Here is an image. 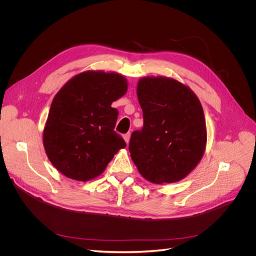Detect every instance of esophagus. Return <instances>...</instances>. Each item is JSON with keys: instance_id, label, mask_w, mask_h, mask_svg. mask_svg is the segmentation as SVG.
Returning <instances> with one entry per match:
<instances>
[{"instance_id": "1", "label": "esophagus", "mask_w": 256, "mask_h": 256, "mask_svg": "<svg viewBox=\"0 0 256 256\" xmlns=\"http://www.w3.org/2000/svg\"><path fill=\"white\" fill-rule=\"evenodd\" d=\"M130 132L124 134V141H126V144H128V142H130Z\"/></svg>"}]
</instances>
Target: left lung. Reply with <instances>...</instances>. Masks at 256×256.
<instances>
[{"mask_svg": "<svg viewBox=\"0 0 256 256\" xmlns=\"http://www.w3.org/2000/svg\"><path fill=\"white\" fill-rule=\"evenodd\" d=\"M137 96L144 124L130 136L132 162L150 182L182 180L206 150V126L200 100L189 87L166 76L141 78Z\"/></svg>", "mask_w": 256, "mask_h": 256, "instance_id": "left-lung-1", "label": "left lung"}]
</instances>
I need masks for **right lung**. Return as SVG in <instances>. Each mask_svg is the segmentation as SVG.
Returning <instances> with one entry per match:
<instances>
[{
  "label": "right lung",
  "instance_id": "add662e5",
  "mask_svg": "<svg viewBox=\"0 0 256 256\" xmlns=\"http://www.w3.org/2000/svg\"><path fill=\"white\" fill-rule=\"evenodd\" d=\"M128 91L117 72L88 70L74 76L54 98L44 130L50 162L66 178H98L126 146L114 130L118 111L111 104Z\"/></svg>",
  "mask_w": 256,
  "mask_h": 256
}]
</instances>
